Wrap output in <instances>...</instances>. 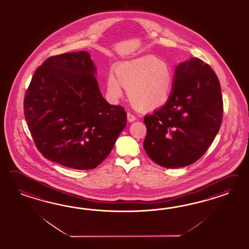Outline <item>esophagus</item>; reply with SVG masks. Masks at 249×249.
<instances>
[{"label": "esophagus", "mask_w": 249, "mask_h": 249, "mask_svg": "<svg viewBox=\"0 0 249 249\" xmlns=\"http://www.w3.org/2000/svg\"><path fill=\"white\" fill-rule=\"evenodd\" d=\"M127 117H128V121L129 122H133V121H136V117L132 113H130V112H128L127 114Z\"/></svg>", "instance_id": "esophagus-1"}]
</instances>
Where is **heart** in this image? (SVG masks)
Returning <instances> with one entry per match:
<instances>
[{"label": "heart", "mask_w": 249, "mask_h": 249, "mask_svg": "<svg viewBox=\"0 0 249 249\" xmlns=\"http://www.w3.org/2000/svg\"><path fill=\"white\" fill-rule=\"evenodd\" d=\"M116 75L118 78L113 74L107 76V90L113 98H119L123 86L137 107L154 109L164 105L170 97L172 72L165 62L155 56L145 55L123 62L116 68Z\"/></svg>", "instance_id": "1"}]
</instances>
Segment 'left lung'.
Wrapping results in <instances>:
<instances>
[{
  "instance_id": "left-lung-1",
  "label": "left lung",
  "mask_w": 249,
  "mask_h": 249,
  "mask_svg": "<svg viewBox=\"0 0 249 249\" xmlns=\"http://www.w3.org/2000/svg\"><path fill=\"white\" fill-rule=\"evenodd\" d=\"M223 107L220 82L211 67L197 57L181 63L165 105L144 117L146 153L165 168L196 162L218 133Z\"/></svg>"
}]
</instances>
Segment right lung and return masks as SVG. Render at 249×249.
<instances>
[{"instance_id": "right-lung-1", "label": "right lung", "mask_w": 249, "mask_h": 249, "mask_svg": "<svg viewBox=\"0 0 249 249\" xmlns=\"http://www.w3.org/2000/svg\"><path fill=\"white\" fill-rule=\"evenodd\" d=\"M96 67L85 51L48 57L25 92L23 113L45 158L76 170L99 165L127 125L121 106L102 97Z\"/></svg>"}]
</instances>
